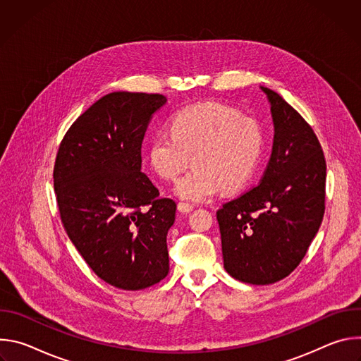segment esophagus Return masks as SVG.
Segmentation results:
<instances>
[{"mask_svg":"<svg viewBox=\"0 0 361 361\" xmlns=\"http://www.w3.org/2000/svg\"><path fill=\"white\" fill-rule=\"evenodd\" d=\"M192 209H194V205L190 202H183V201L178 202V210L181 213H190V212H192Z\"/></svg>","mask_w":361,"mask_h":361,"instance_id":"1","label":"esophagus"}]
</instances>
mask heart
Returning a JSON list of instances; mask_svg holds the SVG:
<instances>
[{
	"label": "heart",
	"instance_id": "1",
	"mask_svg": "<svg viewBox=\"0 0 361 361\" xmlns=\"http://www.w3.org/2000/svg\"><path fill=\"white\" fill-rule=\"evenodd\" d=\"M263 145V131L254 120L219 102H207L176 114L170 133L154 134L148 160L160 177L174 180L191 157L194 167L177 181L176 192L202 201L219 190H241L260 163Z\"/></svg>",
	"mask_w": 361,
	"mask_h": 361
}]
</instances>
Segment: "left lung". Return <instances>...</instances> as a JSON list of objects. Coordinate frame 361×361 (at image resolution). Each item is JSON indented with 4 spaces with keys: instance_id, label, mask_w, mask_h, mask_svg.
Returning <instances> with one entry per match:
<instances>
[{
    "instance_id": "left-lung-1",
    "label": "left lung",
    "mask_w": 361,
    "mask_h": 361,
    "mask_svg": "<svg viewBox=\"0 0 361 361\" xmlns=\"http://www.w3.org/2000/svg\"><path fill=\"white\" fill-rule=\"evenodd\" d=\"M271 104L274 142L260 184L217 212L226 271L248 284H273L304 259L326 210L320 141L287 101L262 87Z\"/></svg>"
}]
</instances>
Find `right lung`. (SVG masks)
Returning <instances> with one entry per match:
<instances>
[{
  "label": "right lung",
  "instance_id": "1",
  "mask_svg": "<svg viewBox=\"0 0 361 361\" xmlns=\"http://www.w3.org/2000/svg\"><path fill=\"white\" fill-rule=\"evenodd\" d=\"M161 94L118 91L84 111L66 133L54 190L66 231L90 269L121 290L167 277V233L177 204L141 171V144Z\"/></svg>",
  "mask_w": 361,
  "mask_h": 361
}]
</instances>
